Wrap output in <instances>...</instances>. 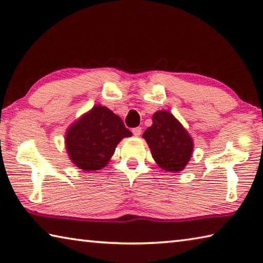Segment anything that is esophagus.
Returning <instances> with one entry per match:
<instances>
[{"mask_svg":"<svg viewBox=\"0 0 263 263\" xmlns=\"http://www.w3.org/2000/svg\"><path fill=\"white\" fill-rule=\"evenodd\" d=\"M141 127H135L132 130V133L133 135H135V137H140V135H141Z\"/></svg>","mask_w":263,"mask_h":263,"instance_id":"obj_1","label":"esophagus"}]
</instances>
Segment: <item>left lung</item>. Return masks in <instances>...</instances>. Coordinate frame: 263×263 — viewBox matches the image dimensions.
<instances>
[{"mask_svg":"<svg viewBox=\"0 0 263 263\" xmlns=\"http://www.w3.org/2000/svg\"><path fill=\"white\" fill-rule=\"evenodd\" d=\"M152 121L142 138L147 142L154 161L166 172L183 171L194 152L193 138L169 111H157Z\"/></svg>","mask_w":263,"mask_h":263,"instance_id":"8db88e82","label":"left lung"}]
</instances>
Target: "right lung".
I'll return each mask as SVG.
<instances>
[{
  "instance_id": "1",
  "label": "right lung",
  "mask_w": 263,
  "mask_h": 263,
  "mask_svg": "<svg viewBox=\"0 0 263 263\" xmlns=\"http://www.w3.org/2000/svg\"><path fill=\"white\" fill-rule=\"evenodd\" d=\"M131 136L121 117L97 104L70 124L65 145L70 161L79 169L91 172L104 168L123 138Z\"/></svg>"
}]
</instances>
